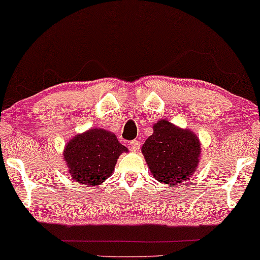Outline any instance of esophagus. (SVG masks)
<instances>
[{
	"label": "esophagus",
	"mask_w": 260,
	"mask_h": 260,
	"mask_svg": "<svg viewBox=\"0 0 260 260\" xmlns=\"http://www.w3.org/2000/svg\"><path fill=\"white\" fill-rule=\"evenodd\" d=\"M129 148H130L131 151H134V152L139 151V148H140V142H139V140L135 139V140H133V142H130L129 143Z\"/></svg>",
	"instance_id": "34e87169"
}]
</instances>
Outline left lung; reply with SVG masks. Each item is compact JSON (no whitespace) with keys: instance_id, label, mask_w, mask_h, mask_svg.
<instances>
[{"instance_id":"obj_1","label":"left lung","mask_w":260,"mask_h":260,"mask_svg":"<svg viewBox=\"0 0 260 260\" xmlns=\"http://www.w3.org/2000/svg\"><path fill=\"white\" fill-rule=\"evenodd\" d=\"M201 142L189 129L160 120L142 146L148 168L165 184H177L192 175L201 158Z\"/></svg>"}]
</instances>
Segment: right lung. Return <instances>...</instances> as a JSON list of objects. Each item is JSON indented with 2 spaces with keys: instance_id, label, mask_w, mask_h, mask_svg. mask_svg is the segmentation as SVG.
<instances>
[{
  "instance_id": "right-lung-1",
  "label": "right lung",
  "mask_w": 260,
  "mask_h": 260,
  "mask_svg": "<svg viewBox=\"0 0 260 260\" xmlns=\"http://www.w3.org/2000/svg\"><path fill=\"white\" fill-rule=\"evenodd\" d=\"M123 152H127V148L118 142L113 133L93 127L76 135L68 142L63 159L75 181L96 186L112 175Z\"/></svg>"
}]
</instances>
